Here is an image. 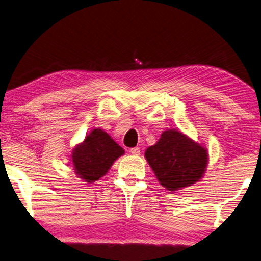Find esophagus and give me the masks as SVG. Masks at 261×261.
<instances>
[{
	"label": "esophagus",
	"mask_w": 261,
	"mask_h": 261,
	"mask_svg": "<svg viewBox=\"0 0 261 261\" xmlns=\"http://www.w3.org/2000/svg\"><path fill=\"white\" fill-rule=\"evenodd\" d=\"M129 152H130L132 154H134V155H139L141 153V150H140V147H132V149L129 150Z\"/></svg>",
	"instance_id": "34e87169"
}]
</instances>
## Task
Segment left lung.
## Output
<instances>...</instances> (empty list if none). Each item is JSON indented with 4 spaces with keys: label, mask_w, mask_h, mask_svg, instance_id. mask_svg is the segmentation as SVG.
<instances>
[{
    "label": "left lung",
    "mask_w": 261,
    "mask_h": 261,
    "mask_svg": "<svg viewBox=\"0 0 261 261\" xmlns=\"http://www.w3.org/2000/svg\"><path fill=\"white\" fill-rule=\"evenodd\" d=\"M145 158L156 179L168 191L180 190L202 178L208 165L207 150L176 129H167Z\"/></svg>",
    "instance_id": "1"
}]
</instances>
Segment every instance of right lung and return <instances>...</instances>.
Wrapping results in <instances>:
<instances>
[{
    "mask_svg": "<svg viewBox=\"0 0 261 261\" xmlns=\"http://www.w3.org/2000/svg\"><path fill=\"white\" fill-rule=\"evenodd\" d=\"M124 153V149L105 130L96 128L73 149L71 161L80 178L91 184L105 176L112 164Z\"/></svg>",
    "mask_w": 261,
    "mask_h": 261,
    "instance_id": "obj_1",
    "label": "right lung"
}]
</instances>
